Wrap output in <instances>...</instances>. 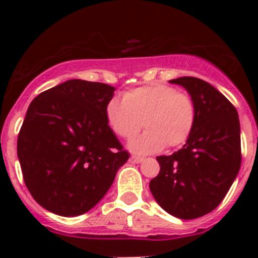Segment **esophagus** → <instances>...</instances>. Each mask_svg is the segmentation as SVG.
Returning a JSON list of instances; mask_svg holds the SVG:
<instances>
[{"instance_id":"1","label":"esophagus","mask_w":258,"mask_h":258,"mask_svg":"<svg viewBox=\"0 0 258 258\" xmlns=\"http://www.w3.org/2000/svg\"><path fill=\"white\" fill-rule=\"evenodd\" d=\"M131 161H133V163H142V161H143V157H140V156H132V157H131Z\"/></svg>"}]
</instances>
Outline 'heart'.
Segmentation results:
<instances>
[{
  "mask_svg": "<svg viewBox=\"0 0 258 258\" xmlns=\"http://www.w3.org/2000/svg\"><path fill=\"white\" fill-rule=\"evenodd\" d=\"M107 125L121 140H132L141 126L146 129L131 143L136 154L174 149L190 138L197 121V107L190 94L163 84L131 89L121 101L112 98L104 107Z\"/></svg>",
  "mask_w": 258,
  "mask_h": 258,
  "instance_id": "heart-1",
  "label": "heart"
}]
</instances>
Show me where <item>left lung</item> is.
Returning a JSON list of instances; mask_svg holds the SVG:
<instances>
[{"instance_id":"left-lung-1","label":"left lung","mask_w":258,"mask_h":258,"mask_svg":"<svg viewBox=\"0 0 258 258\" xmlns=\"http://www.w3.org/2000/svg\"><path fill=\"white\" fill-rule=\"evenodd\" d=\"M194 99L197 121L181 150L157 156L160 172L150 182L159 206L181 220H194L220 206L241 164L240 125L234 104L197 77L170 80Z\"/></svg>"}]
</instances>
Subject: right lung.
<instances>
[{
    "instance_id": "1",
    "label": "right lung",
    "mask_w": 258,
    "mask_h": 258,
    "mask_svg": "<svg viewBox=\"0 0 258 258\" xmlns=\"http://www.w3.org/2000/svg\"><path fill=\"white\" fill-rule=\"evenodd\" d=\"M113 86L68 80L31 102L18 136L23 179L33 199L59 216L90 211L129 159L107 125Z\"/></svg>"
}]
</instances>
